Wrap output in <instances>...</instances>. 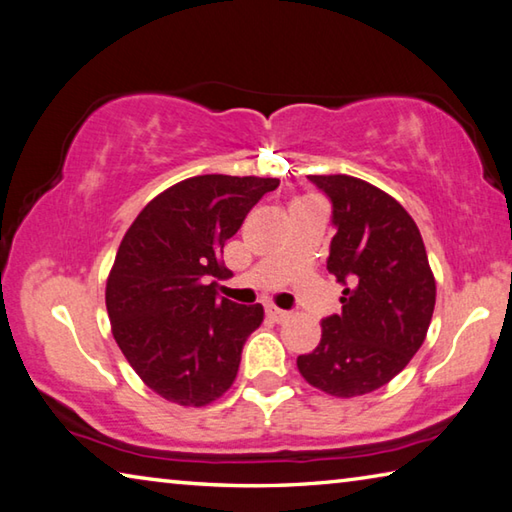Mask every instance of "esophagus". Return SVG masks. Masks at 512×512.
I'll use <instances>...</instances> for the list:
<instances>
[{
    "label": "esophagus",
    "mask_w": 512,
    "mask_h": 512,
    "mask_svg": "<svg viewBox=\"0 0 512 512\" xmlns=\"http://www.w3.org/2000/svg\"><path fill=\"white\" fill-rule=\"evenodd\" d=\"M267 317H270V319H274V321H279V324H281V321H285V319H290V312L288 310H281V308H276V306H267Z\"/></svg>",
    "instance_id": "34e87169"
}]
</instances>
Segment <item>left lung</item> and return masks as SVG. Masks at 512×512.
Instances as JSON below:
<instances>
[{"mask_svg":"<svg viewBox=\"0 0 512 512\" xmlns=\"http://www.w3.org/2000/svg\"><path fill=\"white\" fill-rule=\"evenodd\" d=\"M310 179L333 202L328 272L346 288L342 312L321 321V342L297 366L328 396H364L396 378L423 346L436 281L423 236L398 200L351 175Z\"/></svg>","mask_w":512,"mask_h":512,"instance_id":"8db88e82","label":"left lung"}]
</instances>
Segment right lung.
Instances as JSON below:
<instances>
[{"mask_svg":"<svg viewBox=\"0 0 512 512\" xmlns=\"http://www.w3.org/2000/svg\"><path fill=\"white\" fill-rule=\"evenodd\" d=\"M276 177L197 175L166 188L130 224L105 285L112 335L148 389L182 407L218 400L236 380L263 306L215 297L231 274L222 247Z\"/></svg>","mask_w":512,"mask_h":512,"instance_id":"add662e5","label":"right lung"}]
</instances>
